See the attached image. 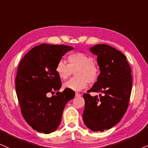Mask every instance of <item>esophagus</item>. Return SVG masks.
<instances>
[{
  "mask_svg": "<svg viewBox=\"0 0 148 148\" xmlns=\"http://www.w3.org/2000/svg\"><path fill=\"white\" fill-rule=\"evenodd\" d=\"M81 96V94L78 93V92H75V97H80Z\"/></svg>",
  "mask_w": 148,
  "mask_h": 148,
  "instance_id": "34e87169",
  "label": "esophagus"
}]
</instances>
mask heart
Masks as SVG:
<instances>
[{
	"instance_id": "1",
	"label": "heart",
	"mask_w": 148,
	"mask_h": 148,
	"mask_svg": "<svg viewBox=\"0 0 148 148\" xmlns=\"http://www.w3.org/2000/svg\"><path fill=\"white\" fill-rule=\"evenodd\" d=\"M69 64L60 60L56 66V72L60 79L65 80L75 72V77L64 84L66 88L75 91H80L86 88L89 84L97 81L99 69L94 59L84 53H74L68 56Z\"/></svg>"
}]
</instances>
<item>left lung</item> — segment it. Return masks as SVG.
Returning <instances> with one entry per match:
<instances>
[{"mask_svg":"<svg viewBox=\"0 0 148 148\" xmlns=\"http://www.w3.org/2000/svg\"><path fill=\"white\" fill-rule=\"evenodd\" d=\"M90 51L97 56L100 75L97 81L83 95L85 108L83 120L92 131L108 130L118 123L128 107L132 77L126 57L109 45H96ZM101 92L100 97L89 92Z\"/></svg>","mask_w":148,"mask_h":148,"instance_id":"left-lung-1","label":"left lung"}]
</instances>
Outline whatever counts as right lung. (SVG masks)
Instances as JSON below:
<instances>
[{"instance_id":"add662e5","label":"right lung","mask_w":148,"mask_h":148,"mask_svg":"<svg viewBox=\"0 0 148 148\" xmlns=\"http://www.w3.org/2000/svg\"><path fill=\"white\" fill-rule=\"evenodd\" d=\"M73 47L41 44L34 47L19 64L16 77V90L22 114L27 123L38 132L49 134L59 126L66 103L75 92L62 86L56 72L58 62ZM56 96L49 98V93Z\"/></svg>"}]
</instances>
